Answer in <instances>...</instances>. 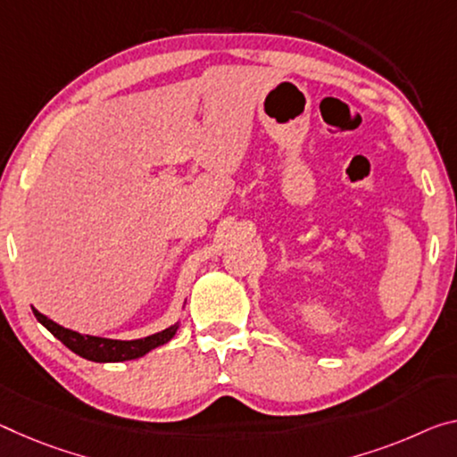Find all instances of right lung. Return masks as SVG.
I'll return each mask as SVG.
<instances>
[{"label": "right lung", "mask_w": 457, "mask_h": 457, "mask_svg": "<svg viewBox=\"0 0 457 457\" xmlns=\"http://www.w3.org/2000/svg\"><path fill=\"white\" fill-rule=\"evenodd\" d=\"M32 311H34L36 320L45 325V328L53 333L56 339H61V342L67 345L71 352H75L77 356L91 360V361H126V360L142 358L144 353L154 350V347L170 342L179 329V323H175V325H170V328L154 333V336L124 342V339L83 336V333L67 329V328H62V325L54 323L53 320H48V317L42 315L40 311H36V309H32Z\"/></svg>", "instance_id": "right-lung-1"}]
</instances>
